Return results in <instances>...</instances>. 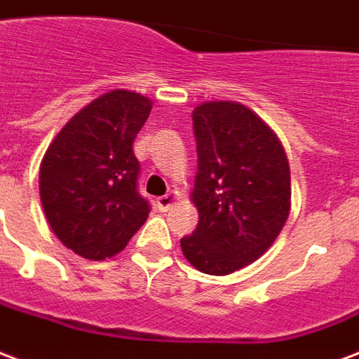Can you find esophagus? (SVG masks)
I'll return each mask as SVG.
<instances>
[{
	"label": "esophagus",
	"mask_w": 359,
	"mask_h": 359,
	"mask_svg": "<svg viewBox=\"0 0 359 359\" xmlns=\"http://www.w3.org/2000/svg\"><path fill=\"white\" fill-rule=\"evenodd\" d=\"M174 201H176V196H174V195L161 196V198H157V208L161 210V212H168V210L172 208Z\"/></svg>",
	"instance_id": "1"
}]
</instances>
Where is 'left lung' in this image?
Masks as SVG:
<instances>
[{
	"instance_id": "8db88e82",
	"label": "left lung",
	"mask_w": 359,
	"mask_h": 359,
	"mask_svg": "<svg viewBox=\"0 0 359 359\" xmlns=\"http://www.w3.org/2000/svg\"><path fill=\"white\" fill-rule=\"evenodd\" d=\"M193 132L198 225L180 244L195 269L223 276L276 241L290 214V164L274 132L236 102L195 107Z\"/></svg>"
}]
</instances>
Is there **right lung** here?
I'll use <instances>...</instances> for the list:
<instances>
[{
  "instance_id": "1",
  "label": "right lung",
  "mask_w": 359,
  "mask_h": 359,
  "mask_svg": "<svg viewBox=\"0 0 359 359\" xmlns=\"http://www.w3.org/2000/svg\"><path fill=\"white\" fill-rule=\"evenodd\" d=\"M149 113L151 100L142 94H102L69 118L43 157V212L58 241L85 259L125 250L149 215L132 151Z\"/></svg>"
}]
</instances>
